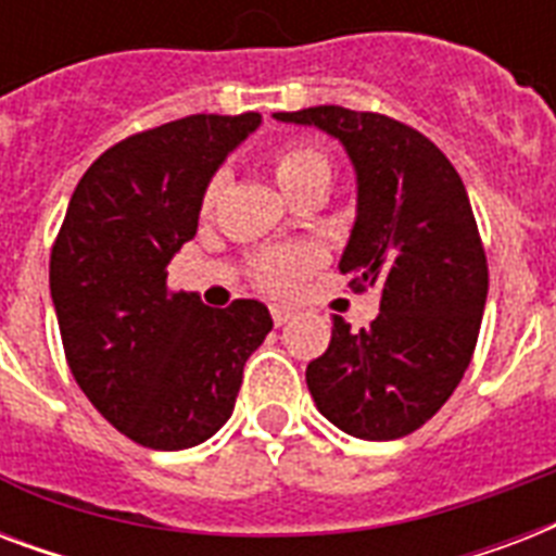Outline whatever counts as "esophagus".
Returning <instances> with one entry per match:
<instances>
[{"mask_svg": "<svg viewBox=\"0 0 556 556\" xmlns=\"http://www.w3.org/2000/svg\"><path fill=\"white\" fill-rule=\"evenodd\" d=\"M270 317H274L277 326H286L294 317V308H288V305H270Z\"/></svg>", "mask_w": 556, "mask_h": 556, "instance_id": "34e87169", "label": "esophagus"}]
</instances>
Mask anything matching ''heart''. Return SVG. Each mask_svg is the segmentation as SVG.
<instances>
[{"label": "heart", "mask_w": 556, "mask_h": 556, "mask_svg": "<svg viewBox=\"0 0 556 556\" xmlns=\"http://www.w3.org/2000/svg\"><path fill=\"white\" fill-rule=\"evenodd\" d=\"M270 173L277 178L286 195L300 199L312 187H329L331 161L329 155L312 143H291L270 155ZM218 192H222V176H213L201 192V210L210 213L216 207ZM323 265V251L314 244H296V248H274L260 253L251 262L253 286L268 291V294H294L305 279Z\"/></svg>", "instance_id": "b5f03b06"}]
</instances>
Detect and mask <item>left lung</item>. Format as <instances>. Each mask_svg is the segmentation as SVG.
<instances>
[{
  "label": "left lung",
  "mask_w": 556,
  "mask_h": 556,
  "mask_svg": "<svg viewBox=\"0 0 556 556\" xmlns=\"http://www.w3.org/2000/svg\"><path fill=\"white\" fill-rule=\"evenodd\" d=\"M277 121L320 126L357 169V218L340 270L380 294L352 331L334 314L331 343L305 369L317 409L349 435L389 441L439 413L473 357L488 256L462 176L435 143L378 112L308 106Z\"/></svg>",
  "instance_id": "obj_1"
}]
</instances>
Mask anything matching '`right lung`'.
Here are the masks:
<instances>
[{
  "label": "right lung",
  "mask_w": 556,
  "mask_h": 556,
  "mask_svg": "<svg viewBox=\"0 0 556 556\" xmlns=\"http://www.w3.org/2000/svg\"><path fill=\"white\" fill-rule=\"evenodd\" d=\"M260 112L190 115L109 147L74 190L51 248L65 361L94 409L135 444L185 450L230 418L268 308H210L173 291L169 260L199 227L201 192Z\"/></svg>",
  "instance_id": "obj_1"
}]
</instances>
